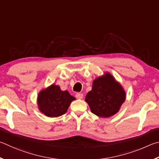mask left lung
I'll list each match as a JSON object with an SVG mask.
<instances>
[{"label":"left lung","mask_w":159,"mask_h":159,"mask_svg":"<svg viewBox=\"0 0 159 159\" xmlns=\"http://www.w3.org/2000/svg\"><path fill=\"white\" fill-rule=\"evenodd\" d=\"M75 100L68 91H61L59 86L52 84L39 93L38 104L40 112L50 117H57L65 114Z\"/></svg>","instance_id":"8db88e82"}]
</instances>
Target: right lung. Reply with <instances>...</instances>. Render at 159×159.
Segmentation results:
<instances>
[{"instance_id": "1", "label": "right lung", "mask_w": 159, "mask_h": 159, "mask_svg": "<svg viewBox=\"0 0 159 159\" xmlns=\"http://www.w3.org/2000/svg\"><path fill=\"white\" fill-rule=\"evenodd\" d=\"M125 98L121 86L112 75L106 74L94 80L92 90L86 96L85 101L96 115L109 117L118 112Z\"/></svg>"}]
</instances>
